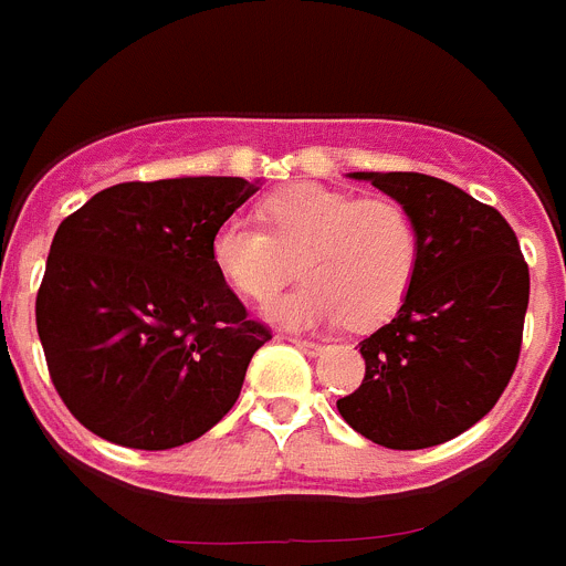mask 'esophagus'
Here are the masks:
<instances>
[{"instance_id": "34e87169", "label": "esophagus", "mask_w": 566, "mask_h": 566, "mask_svg": "<svg viewBox=\"0 0 566 566\" xmlns=\"http://www.w3.org/2000/svg\"><path fill=\"white\" fill-rule=\"evenodd\" d=\"M291 342H293V345H296L298 350H305V354H311V356L322 354V348H325V345H319V342L302 339V336H291Z\"/></svg>"}]
</instances>
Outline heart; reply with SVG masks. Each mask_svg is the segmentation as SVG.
Returning a JSON list of instances; mask_svg holds the SVG:
<instances>
[{"label":"heart","instance_id":"1","mask_svg":"<svg viewBox=\"0 0 566 566\" xmlns=\"http://www.w3.org/2000/svg\"><path fill=\"white\" fill-rule=\"evenodd\" d=\"M264 227L230 216L212 235L218 273L253 302H268L296 275V291L268 316L284 327L345 322L368 327L402 305L420 261V227L406 203L296 184L261 201Z\"/></svg>","mask_w":566,"mask_h":566}]
</instances>
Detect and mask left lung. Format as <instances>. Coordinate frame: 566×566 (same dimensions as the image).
<instances>
[{"label":"left lung","instance_id":"obj_1","mask_svg":"<svg viewBox=\"0 0 566 566\" xmlns=\"http://www.w3.org/2000/svg\"><path fill=\"white\" fill-rule=\"evenodd\" d=\"M406 203L420 261L406 302L359 342L365 379L336 408L386 449H429L486 417L515 374L530 268L506 218L420 172H354Z\"/></svg>","mask_w":566,"mask_h":566}]
</instances>
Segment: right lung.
<instances>
[{"label": "right lung", "instance_id": "add662e5", "mask_svg": "<svg viewBox=\"0 0 566 566\" xmlns=\"http://www.w3.org/2000/svg\"><path fill=\"white\" fill-rule=\"evenodd\" d=\"M253 192L244 178L129 180L60 224L36 334L60 400L85 429L160 452L235 406L273 334L218 273L212 235Z\"/></svg>", "mask_w": 566, "mask_h": 566}]
</instances>
